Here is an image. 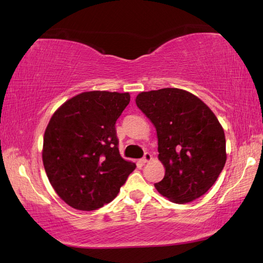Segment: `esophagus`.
Listing matches in <instances>:
<instances>
[{
    "mask_svg": "<svg viewBox=\"0 0 263 263\" xmlns=\"http://www.w3.org/2000/svg\"><path fill=\"white\" fill-rule=\"evenodd\" d=\"M152 158H153V156H152V154L150 153H144V155H143V157H142V163H148V161H150L152 160Z\"/></svg>",
    "mask_w": 263,
    "mask_h": 263,
    "instance_id": "1",
    "label": "esophagus"
}]
</instances>
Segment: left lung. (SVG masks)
<instances>
[{"instance_id": "1", "label": "left lung", "mask_w": 263, "mask_h": 263, "mask_svg": "<svg viewBox=\"0 0 263 263\" xmlns=\"http://www.w3.org/2000/svg\"><path fill=\"white\" fill-rule=\"evenodd\" d=\"M136 103L157 131L165 176L155 187L175 203L200 198L226 163L225 133L216 115L197 96L177 88L141 92Z\"/></svg>"}]
</instances>
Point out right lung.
Here are the masks:
<instances>
[{
  "label": "right lung",
  "mask_w": 263,
  "mask_h": 263,
  "mask_svg": "<svg viewBox=\"0 0 263 263\" xmlns=\"http://www.w3.org/2000/svg\"><path fill=\"white\" fill-rule=\"evenodd\" d=\"M128 103V92H82L49 121L44 167L55 192L72 208L90 211L109 203L136 170L121 157L115 128Z\"/></svg>",
  "instance_id": "1"
}]
</instances>
